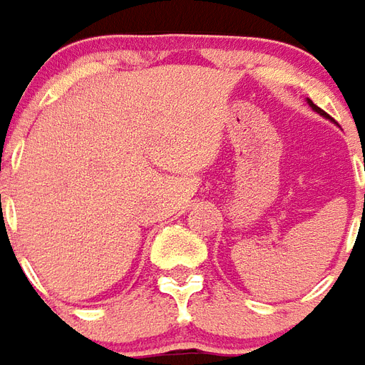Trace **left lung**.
<instances>
[{"mask_svg":"<svg viewBox=\"0 0 365 365\" xmlns=\"http://www.w3.org/2000/svg\"><path fill=\"white\" fill-rule=\"evenodd\" d=\"M307 104L311 106V108H312V112H317V113H320V115H322V118H327V113L322 112V110H320L319 106H314V104H312V102H311V100H309V98H307Z\"/></svg>","mask_w":365,"mask_h":365,"instance_id":"8db88e82","label":"left lung"}]
</instances>
